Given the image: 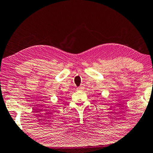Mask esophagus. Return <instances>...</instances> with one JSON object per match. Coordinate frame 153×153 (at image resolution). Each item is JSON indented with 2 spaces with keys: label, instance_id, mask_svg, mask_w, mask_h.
Wrapping results in <instances>:
<instances>
[{
  "label": "esophagus",
  "instance_id": "esophagus-1",
  "mask_svg": "<svg viewBox=\"0 0 153 153\" xmlns=\"http://www.w3.org/2000/svg\"><path fill=\"white\" fill-rule=\"evenodd\" d=\"M77 90H83V87H79V88H77Z\"/></svg>",
  "mask_w": 153,
  "mask_h": 153
}]
</instances>
